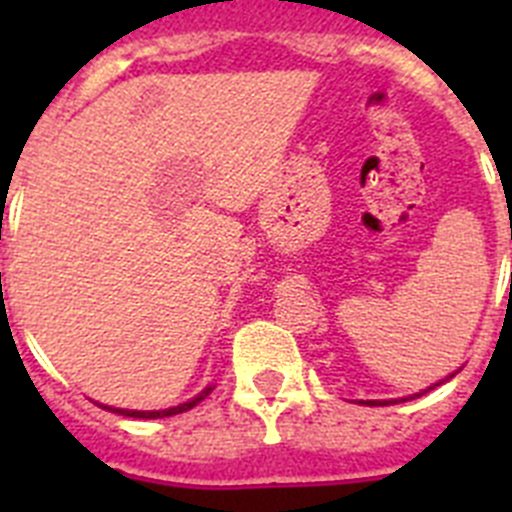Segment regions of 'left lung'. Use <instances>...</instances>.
<instances>
[{
  "label": "left lung",
  "instance_id": "obj_1",
  "mask_svg": "<svg viewBox=\"0 0 512 512\" xmlns=\"http://www.w3.org/2000/svg\"><path fill=\"white\" fill-rule=\"evenodd\" d=\"M456 374V372H454ZM454 374H449V377L446 379H441V382H436V384H431V387H428V390H433V387H438V384H443V382H449L451 377H454ZM428 390H423V392H415V395H410V400H415V397H420V395H425V392ZM408 400V397H400V400H361L364 402V405H369V408H379V405H395V402H405Z\"/></svg>",
  "mask_w": 512,
  "mask_h": 512
}]
</instances>
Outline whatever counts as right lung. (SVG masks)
<instances>
[{"label": "right lung", "instance_id": "obj_1", "mask_svg": "<svg viewBox=\"0 0 512 512\" xmlns=\"http://www.w3.org/2000/svg\"><path fill=\"white\" fill-rule=\"evenodd\" d=\"M215 390L212 384H207L205 390L200 392V395H194L192 400L182 402V405H174V408H166V410H125V408H110V405H99V408L110 410V413H117V415H125V418H146V420H153V418H171V415H179V413H187V410H192L194 405H200L202 400H205L210 392Z\"/></svg>", "mask_w": 512, "mask_h": 512}]
</instances>
